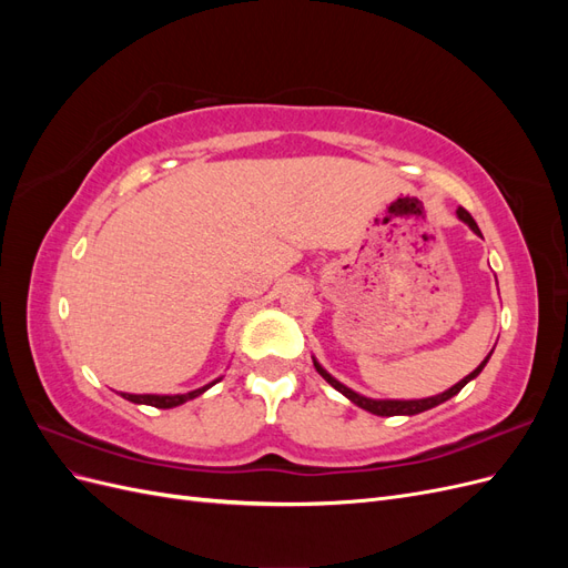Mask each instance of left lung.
<instances>
[{
    "label": "left lung",
    "instance_id": "obj_1",
    "mask_svg": "<svg viewBox=\"0 0 568 568\" xmlns=\"http://www.w3.org/2000/svg\"><path fill=\"white\" fill-rule=\"evenodd\" d=\"M457 217H459L462 222H467V225L480 236V230H478V225H476V220H474L467 211L457 209ZM488 357H490V355H488ZM488 357H486L484 363H480L469 376H464L462 382H457L453 388L443 390V393H438V395H432V398H422V400H372V398H365V395H359V393L351 390L348 386H343L341 382H336L334 376L317 363V359H313V363H315V369L326 379V384H332L338 393L346 395V398H348L351 403H355L357 407H363V409L372 412V415H379V417H395V415H407V417H412V415H419V412H424V409H432V407H436V405H440V403H445V400H450L453 395H457L471 379H476V376L480 374V369L486 367Z\"/></svg>",
    "mask_w": 568,
    "mask_h": 568
}]
</instances>
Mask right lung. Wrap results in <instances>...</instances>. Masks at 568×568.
<instances>
[{"instance_id": "add662e5", "label": "right lung", "mask_w": 568, "mask_h": 568, "mask_svg": "<svg viewBox=\"0 0 568 568\" xmlns=\"http://www.w3.org/2000/svg\"><path fill=\"white\" fill-rule=\"evenodd\" d=\"M220 379H215L213 384H217ZM213 384H205L203 388H196V390H189V393H178V395H151V393H144V395H136V393H120L123 395L125 400L130 403H136V405H151V407H161V409H168V407H178L186 400H194L196 395H201L203 390H209Z\"/></svg>"}]
</instances>
